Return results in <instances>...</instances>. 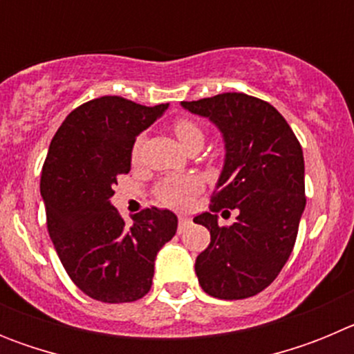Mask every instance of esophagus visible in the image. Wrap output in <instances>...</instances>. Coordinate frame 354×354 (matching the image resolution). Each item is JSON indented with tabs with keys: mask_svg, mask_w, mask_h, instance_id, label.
<instances>
[{
	"mask_svg": "<svg viewBox=\"0 0 354 354\" xmlns=\"http://www.w3.org/2000/svg\"><path fill=\"white\" fill-rule=\"evenodd\" d=\"M186 225H189V218H187V216H184V214H180L179 216V228H184Z\"/></svg>",
	"mask_w": 354,
	"mask_h": 354,
	"instance_id": "obj_1",
	"label": "esophagus"
}]
</instances>
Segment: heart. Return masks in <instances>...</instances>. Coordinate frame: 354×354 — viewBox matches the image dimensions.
I'll return each instance as SVG.
<instances>
[{"mask_svg":"<svg viewBox=\"0 0 354 354\" xmlns=\"http://www.w3.org/2000/svg\"><path fill=\"white\" fill-rule=\"evenodd\" d=\"M174 133L180 143L186 149L196 145V143H204V131L192 118H177L174 122ZM143 138H136L133 145V159H138L140 152H142ZM200 189V180L193 175H186V177H170L165 179L158 187H156V196L162 205L168 207H186L189 204V200L193 198L196 192Z\"/></svg>","mask_w":354,"mask_h":354,"instance_id":"b5f03b06","label":"heart"}]
</instances>
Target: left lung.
I'll return each mask as SVG.
<instances>
[{"label": "left lung", "instance_id": "8db88e82", "mask_svg": "<svg viewBox=\"0 0 354 354\" xmlns=\"http://www.w3.org/2000/svg\"><path fill=\"white\" fill-rule=\"evenodd\" d=\"M180 104L209 118L225 142L211 211L193 220L211 232L195 262L198 283L212 298H250L278 277L296 243L306 204L301 145L286 118L257 97L227 92ZM221 208L240 211L236 224L217 225Z\"/></svg>", "mask_w": 354, "mask_h": 354}]
</instances>
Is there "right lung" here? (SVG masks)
Returning <instances> with one entry per match:
<instances>
[{
  "label": "right lung",
  "instance_id": "add662e5",
  "mask_svg": "<svg viewBox=\"0 0 354 354\" xmlns=\"http://www.w3.org/2000/svg\"><path fill=\"white\" fill-rule=\"evenodd\" d=\"M167 108L99 97L71 111L49 145L40 177L49 237L72 282L97 301L143 298L156 255L177 232L168 209H143L129 227L109 200L129 174L136 136Z\"/></svg>",
  "mask_w": 354,
  "mask_h": 354
}]
</instances>
